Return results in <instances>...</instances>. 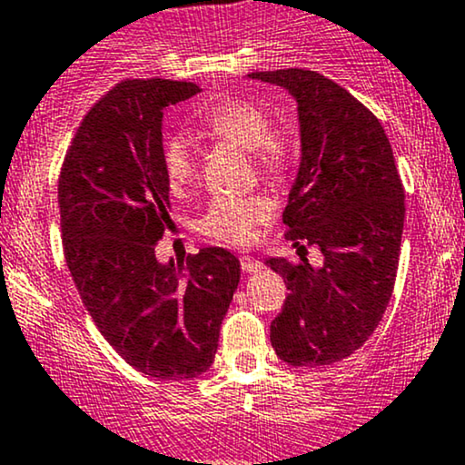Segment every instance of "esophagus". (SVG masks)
<instances>
[{"mask_svg":"<svg viewBox=\"0 0 465 465\" xmlns=\"http://www.w3.org/2000/svg\"><path fill=\"white\" fill-rule=\"evenodd\" d=\"M242 270H243V274L261 272V270H263V263L252 257H242Z\"/></svg>","mask_w":465,"mask_h":465,"instance_id":"1","label":"esophagus"}]
</instances>
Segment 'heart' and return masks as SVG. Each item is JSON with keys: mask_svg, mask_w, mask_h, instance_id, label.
<instances>
[{"mask_svg": "<svg viewBox=\"0 0 465 465\" xmlns=\"http://www.w3.org/2000/svg\"><path fill=\"white\" fill-rule=\"evenodd\" d=\"M197 123L208 138L248 149L261 173L283 175L294 163V140L283 132H272L268 114L243 98H226L206 107ZM163 166L171 189H184L197 169L195 140L189 134L166 138ZM274 208L263 197H217L200 219V231L228 246H246L257 239L261 223L270 222Z\"/></svg>", "mask_w": 465, "mask_h": 465, "instance_id": "obj_1", "label": "heart"}]
</instances>
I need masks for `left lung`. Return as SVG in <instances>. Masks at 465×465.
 Instances as JSON below:
<instances>
[{"label":"left lung","instance_id":"left-lung-1","mask_svg":"<svg viewBox=\"0 0 465 465\" xmlns=\"http://www.w3.org/2000/svg\"><path fill=\"white\" fill-rule=\"evenodd\" d=\"M296 101L301 163L283 211L285 237L321 248V268L283 257L265 265L290 294L270 325L292 367L341 362L382 321L398 274L404 189L380 120L338 83L301 67L252 72Z\"/></svg>","mask_w":465,"mask_h":465}]
</instances>
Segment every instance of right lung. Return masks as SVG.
<instances>
[{
	"mask_svg": "<svg viewBox=\"0 0 465 465\" xmlns=\"http://www.w3.org/2000/svg\"><path fill=\"white\" fill-rule=\"evenodd\" d=\"M197 92L166 78L118 83L83 118L59 177L65 261L83 305L124 362L158 380L208 371L242 276L223 248L177 265L155 257L171 223L164 109Z\"/></svg>",
	"mask_w": 465,
	"mask_h": 465,
	"instance_id": "obj_1",
	"label": "right lung"
}]
</instances>
